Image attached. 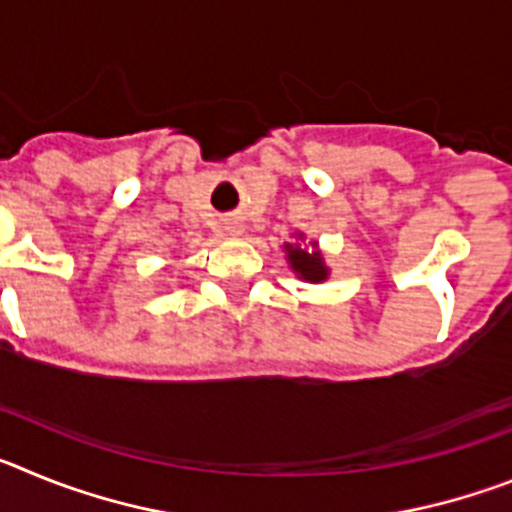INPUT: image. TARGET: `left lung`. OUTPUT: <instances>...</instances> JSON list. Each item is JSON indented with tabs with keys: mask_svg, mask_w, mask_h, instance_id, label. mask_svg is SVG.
Listing matches in <instances>:
<instances>
[{
	"mask_svg": "<svg viewBox=\"0 0 512 512\" xmlns=\"http://www.w3.org/2000/svg\"><path fill=\"white\" fill-rule=\"evenodd\" d=\"M287 248H289V264H292V269H295L302 279H307V282H323V279L328 277V269L323 266V259H320L318 251L307 253L295 246H287Z\"/></svg>",
	"mask_w": 512,
	"mask_h": 512,
	"instance_id": "obj_1",
	"label": "left lung"
}]
</instances>
